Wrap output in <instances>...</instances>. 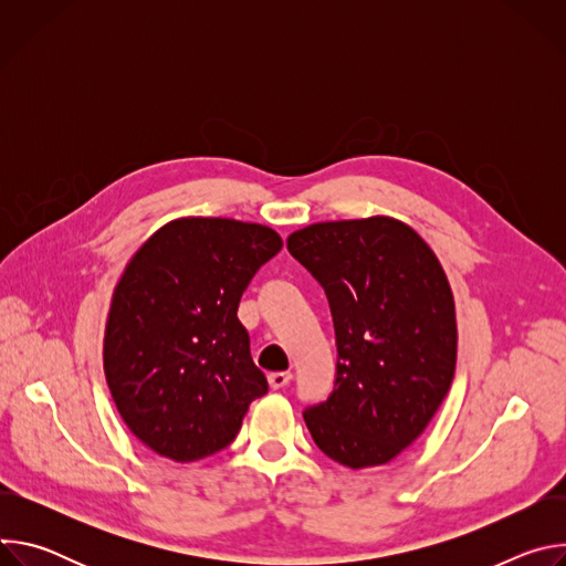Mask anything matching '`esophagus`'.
Here are the masks:
<instances>
[{"mask_svg":"<svg viewBox=\"0 0 566 566\" xmlns=\"http://www.w3.org/2000/svg\"><path fill=\"white\" fill-rule=\"evenodd\" d=\"M289 382H291V371H273V374H269V385L273 389H282Z\"/></svg>","mask_w":566,"mask_h":566,"instance_id":"1","label":"esophagus"}]
</instances>
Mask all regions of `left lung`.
I'll list each match as a JSON object with an SVG mask.
<instances>
[{"instance_id":"left-lung-1","label":"left lung","mask_w":566,"mask_h":566,"mask_svg":"<svg viewBox=\"0 0 566 566\" xmlns=\"http://www.w3.org/2000/svg\"><path fill=\"white\" fill-rule=\"evenodd\" d=\"M289 253L325 289L336 332V380L304 410L329 459L367 468L415 443L443 402L457 365L454 300L426 241L389 217L313 223Z\"/></svg>"}]
</instances>
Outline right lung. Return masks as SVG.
I'll return each instance as SVG.
<instances>
[{
  "mask_svg": "<svg viewBox=\"0 0 566 566\" xmlns=\"http://www.w3.org/2000/svg\"><path fill=\"white\" fill-rule=\"evenodd\" d=\"M275 230L190 217L154 232L127 264L105 332V376L127 428L156 454L199 461L230 446L269 391L237 317Z\"/></svg>",
  "mask_w": 566,
  "mask_h": 566,
  "instance_id": "1",
  "label": "right lung"
}]
</instances>
